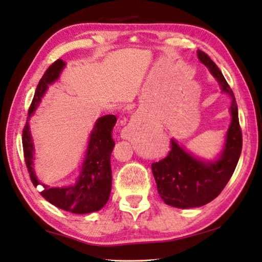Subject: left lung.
<instances>
[{"mask_svg": "<svg viewBox=\"0 0 262 262\" xmlns=\"http://www.w3.org/2000/svg\"><path fill=\"white\" fill-rule=\"evenodd\" d=\"M197 56L222 92L231 97V122L222 152L215 160L197 158L172 139L168 156L151 165L159 196L167 205L178 208L201 207L216 198L234 173L243 145L234 93L210 57L202 50L197 51Z\"/></svg>", "mask_w": 262, "mask_h": 262, "instance_id": "1", "label": "left lung"}]
</instances>
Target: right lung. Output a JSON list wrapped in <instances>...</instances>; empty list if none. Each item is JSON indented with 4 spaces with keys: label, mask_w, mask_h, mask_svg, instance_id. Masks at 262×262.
<instances>
[{
    "label": "right lung",
    "mask_w": 262,
    "mask_h": 262,
    "mask_svg": "<svg viewBox=\"0 0 262 262\" xmlns=\"http://www.w3.org/2000/svg\"><path fill=\"white\" fill-rule=\"evenodd\" d=\"M65 65V61L57 59L46 71L37 84L34 98L28 110L26 125L23 130L24 157L33 184L35 187H43L40 192L42 197L64 211L75 214H87L101 210L110 198L112 187L111 154L116 144L112 139V129L117 122L116 116L107 115L97 119L89 135L81 172L75 184L69 187L50 188L49 185L42 184L37 180L34 170V143L28 121L39 106L48 85L58 80Z\"/></svg>",
    "instance_id": "1"
}]
</instances>
